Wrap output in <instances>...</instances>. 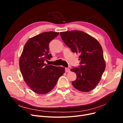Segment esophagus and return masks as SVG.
I'll list each match as a JSON object with an SVG mask.
<instances>
[{"label": "esophagus", "instance_id": "1", "mask_svg": "<svg viewBox=\"0 0 123 123\" xmlns=\"http://www.w3.org/2000/svg\"><path fill=\"white\" fill-rule=\"evenodd\" d=\"M70 71V69L69 68H65V72L67 73Z\"/></svg>", "mask_w": 123, "mask_h": 123}]
</instances>
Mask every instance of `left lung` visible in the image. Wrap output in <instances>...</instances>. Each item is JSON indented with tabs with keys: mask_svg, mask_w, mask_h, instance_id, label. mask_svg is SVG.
Returning a JSON list of instances; mask_svg holds the SVG:
<instances>
[{
	"mask_svg": "<svg viewBox=\"0 0 123 123\" xmlns=\"http://www.w3.org/2000/svg\"><path fill=\"white\" fill-rule=\"evenodd\" d=\"M60 35L72 52L80 54V65L71 70L77 75L72 85L82 92L91 91L97 85L105 70L101 45L95 38L80 30L62 32Z\"/></svg>",
	"mask_w": 123,
	"mask_h": 123,
	"instance_id": "obj_1",
	"label": "left lung"
}]
</instances>
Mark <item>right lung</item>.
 <instances>
[{
  "instance_id": "add662e5",
  "label": "right lung",
  "mask_w": 123,
  "mask_h": 123,
  "mask_svg": "<svg viewBox=\"0 0 123 123\" xmlns=\"http://www.w3.org/2000/svg\"><path fill=\"white\" fill-rule=\"evenodd\" d=\"M59 32H45L30 38L26 43L19 59V67L24 81L36 93L45 94L55 87L65 68L45 64L50 60L49 44Z\"/></svg>"
}]
</instances>
